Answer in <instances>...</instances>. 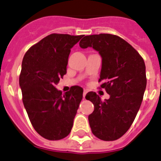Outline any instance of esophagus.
I'll return each mask as SVG.
<instances>
[{
	"label": "esophagus",
	"mask_w": 161,
	"mask_h": 161,
	"mask_svg": "<svg viewBox=\"0 0 161 161\" xmlns=\"http://www.w3.org/2000/svg\"><path fill=\"white\" fill-rule=\"evenodd\" d=\"M86 93H87V90H86V89H85V90H84V92H83L84 98H85V95H86Z\"/></svg>",
	"instance_id": "34e87169"
}]
</instances>
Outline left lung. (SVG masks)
Segmentation results:
<instances>
[{"label":"left lung","instance_id":"obj_1","mask_svg":"<svg viewBox=\"0 0 161 161\" xmlns=\"http://www.w3.org/2000/svg\"><path fill=\"white\" fill-rule=\"evenodd\" d=\"M80 47L99 52L102 64L98 82L109 94L104 102L94 92L85 96L94 106L89 115L91 130L102 140H116L128 130L141 106L147 85L144 61L130 44L110 34L85 36Z\"/></svg>","mask_w":161,"mask_h":161}]
</instances>
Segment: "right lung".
I'll list each match as a JSON object with an SVG mask.
<instances>
[{"mask_svg": "<svg viewBox=\"0 0 161 161\" xmlns=\"http://www.w3.org/2000/svg\"><path fill=\"white\" fill-rule=\"evenodd\" d=\"M83 35L52 34L33 45L24 55L19 85L22 102L35 130L49 140L69 135L83 89L77 85L65 93L55 85L67 72L71 48Z\"/></svg>", "mask_w": 161, "mask_h": 161, "instance_id": "obj_1", "label": "right lung"}]
</instances>
